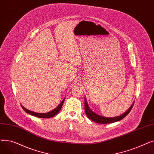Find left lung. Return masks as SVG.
<instances>
[{"label":"left lung","instance_id":"left-lung-1","mask_svg":"<svg viewBox=\"0 0 154 154\" xmlns=\"http://www.w3.org/2000/svg\"><path fill=\"white\" fill-rule=\"evenodd\" d=\"M134 103H133L131 107L129 108V109H128L127 111H126L125 113H124L123 114L120 115V116H117L116 117H106L99 116L98 114H95V112H92L91 110V109L89 108V107H88L87 100L85 97V114H86L87 116L91 120L94 121V122H95L99 123V124H110V123H112V122H117V121H119V120H121L122 119H123L125 116H127L129 114V112H131V110H132V109L134 106Z\"/></svg>","mask_w":154,"mask_h":154}]
</instances>
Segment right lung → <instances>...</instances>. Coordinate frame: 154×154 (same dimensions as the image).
<instances>
[{"label": "right lung", "instance_id": "add662e5", "mask_svg": "<svg viewBox=\"0 0 154 154\" xmlns=\"http://www.w3.org/2000/svg\"><path fill=\"white\" fill-rule=\"evenodd\" d=\"M64 100H65V99H63V100L62 101V102L59 104V106L57 107H56L55 109H54L53 110H52L49 112H47V113H43V114H41V113H37V112L30 111L29 110L26 109L25 107H23L22 106H22V109H23L24 111H25L27 113H28V114L32 115V116L37 117H39V118L48 119V118H51L52 117H54L55 115L58 114L60 110V109L62 107V105H63V103Z\"/></svg>", "mask_w": 154, "mask_h": 154}]
</instances>
